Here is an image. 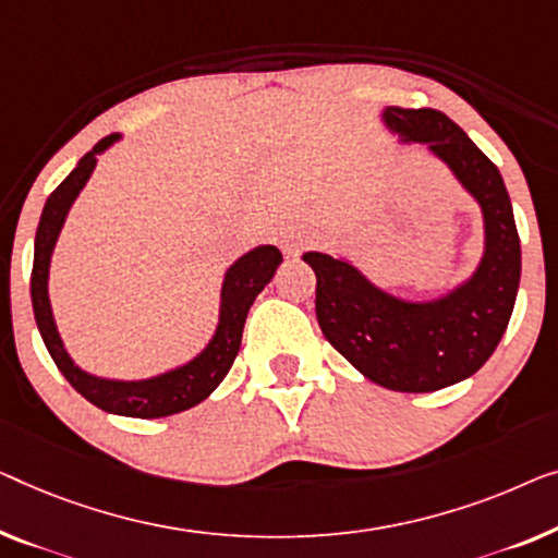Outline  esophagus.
Here are the masks:
<instances>
[{
  "label": "esophagus",
  "instance_id": "obj_1",
  "mask_svg": "<svg viewBox=\"0 0 558 558\" xmlns=\"http://www.w3.org/2000/svg\"><path fill=\"white\" fill-rule=\"evenodd\" d=\"M279 241H281V248H284V252H287L289 256H299V252H302V248H304L306 244H310L312 236H310V233H306V231L287 229V231H281Z\"/></svg>",
  "mask_w": 558,
  "mask_h": 558
}]
</instances>
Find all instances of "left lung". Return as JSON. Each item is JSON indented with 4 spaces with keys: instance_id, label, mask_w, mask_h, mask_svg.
Wrapping results in <instances>:
<instances>
[{
    "instance_id": "8db88e82",
    "label": "left lung",
    "mask_w": 558,
    "mask_h": 558,
    "mask_svg": "<svg viewBox=\"0 0 558 558\" xmlns=\"http://www.w3.org/2000/svg\"><path fill=\"white\" fill-rule=\"evenodd\" d=\"M400 145H425L481 208L483 252L465 279L430 299L379 287L347 256L306 252L317 274V319L327 342L369 383L435 392L471 377L504 337L521 281V241L498 168L438 110L383 108Z\"/></svg>"
}]
</instances>
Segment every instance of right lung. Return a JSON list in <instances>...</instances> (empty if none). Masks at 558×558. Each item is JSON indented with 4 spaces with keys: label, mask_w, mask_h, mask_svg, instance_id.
Wrapping results in <instances>:
<instances>
[{
    "label": "right lung",
    "mask_w": 558,
    "mask_h": 558,
    "mask_svg": "<svg viewBox=\"0 0 558 558\" xmlns=\"http://www.w3.org/2000/svg\"><path fill=\"white\" fill-rule=\"evenodd\" d=\"M118 141H123V135L112 133L95 145L90 153H85L75 166V171L47 198L35 233V262H32L29 292L37 329L64 379L87 402H93L95 408L105 410V413L153 420L196 408L198 402H204L223 383V377L229 375L233 360H236L241 350L246 314L252 310L254 299L274 279V274H277L279 264L284 259H281L277 246L262 244L254 246L244 256H239L226 269L219 294V319H216L214 335L208 337V342L191 360L143 379H118L87 373V369L80 367L70 357L68 347H64L60 337L58 322H54L50 299V266L72 204H75L87 181H90L93 171L98 168V156H102Z\"/></svg>",
    "instance_id": "obj_1"
}]
</instances>
